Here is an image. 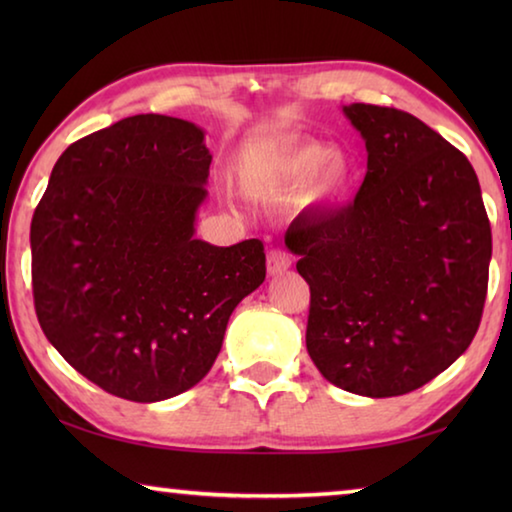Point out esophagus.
Segmentation results:
<instances>
[{
    "label": "esophagus",
    "instance_id": "34e87169",
    "mask_svg": "<svg viewBox=\"0 0 512 512\" xmlns=\"http://www.w3.org/2000/svg\"><path fill=\"white\" fill-rule=\"evenodd\" d=\"M291 268V255L282 248H271L266 255V271L268 275H282Z\"/></svg>",
    "mask_w": 512,
    "mask_h": 512
}]
</instances>
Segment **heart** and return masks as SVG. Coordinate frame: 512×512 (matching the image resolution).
I'll return each mask as SVG.
<instances>
[{"instance_id": "obj_1", "label": "heart", "mask_w": 512, "mask_h": 512, "mask_svg": "<svg viewBox=\"0 0 512 512\" xmlns=\"http://www.w3.org/2000/svg\"><path fill=\"white\" fill-rule=\"evenodd\" d=\"M354 169L341 153L320 142H298L287 149L244 164V183L262 192L300 189L302 205L334 201L348 192Z\"/></svg>"}]
</instances>
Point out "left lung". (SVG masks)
Returning a JSON list of instances; mask_svg holds the SVG:
<instances>
[{
    "label": "left lung",
    "mask_w": 512,
    "mask_h": 512,
    "mask_svg": "<svg viewBox=\"0 0 512 512\" xmlns=\"http://www.w3.org/2000/svg\"><path fill=\"white\" fill-rule=\"evenodd\" d=\"M354 203L287 232L311 291L307 352L348 393L395 397L447 370L481 323L492 232L470 160L418 117L352 103Z\"/></svg>",
    "instance_id": "1"
}]
</instances>
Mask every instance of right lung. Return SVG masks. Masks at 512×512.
I'll use <instances>...</instances> for the list:
<instances>
[{
	"instance_id": "add662e5",
	"label": "right lung",
	"mask_w": 512,
	"mask_h": 512,
	"mask_svg": "<svg viewBox=\"0 0 512 512\" xmlns=\"http://www.w3.org/2000/svg\"><path fill=\"white\" fill-rule=\"evenodd\" d=\"M192 121L135 115L69 144L31 221L42 332L103 391L185 393L210 372L230 314L266 277L264 244L194 237L212 155Z\"/></svg>"
}]
</instances>
